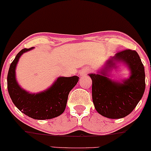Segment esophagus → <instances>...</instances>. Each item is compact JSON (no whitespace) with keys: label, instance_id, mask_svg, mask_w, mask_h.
<instances>
[{"label":"esophagus","instance_id":"esophagus-1","mask_svg":"<svg viewBox=\"0 0 151 151\" xmlns=\"http://www.w3.org/2000/svg\"><path fill=\"white\" fill-rule=\"evenodd\" d=\"M88 71L86 70H82L80 72V75H81V76H86L88 74Z\"/></svg>","mask_w":151,"mask_h":151}]
</instances>
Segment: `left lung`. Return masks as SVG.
I'll use <instances>...</instances> for the list:
<instances>
[{"label": "left lung", "instance_id": "1", "mask_svg": "<svg viewBox=\"0 0 151 151\" xmlns=\"http://www.w3.org/2000/svg\"><path fill=\"white\" fill-rule=\"evenodd\" d=\"M128 66L130 78L122 82L112 81L106 73L117 62ZM92 80V99L96 110L109 119H122L132 112L145 88V68L139 54L134 50L126 49L116 54L107 61L105 67L97 74H88Z\"/></svg>", "mask_w": 151, "mask_h": 151}]
</instances>
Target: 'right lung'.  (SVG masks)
I'll use <instances>...</instances> for the list:
<instances>
[{
	"mask_svg": "<svg viewBox=\"0 0 151 151\" xmlns=\"http://www.w3.org/2000/svg\"><path fill=\"white\" fill-rule=\"evenodd\" d=\"M32 49L20 51L11 64L7 76L8 91L15 106L26 116L38 120L51 119L65 111L68 94L79 78L76 76L59 77L50 88L37 94H30L22 89L16 80L15 69L22 54Z\"/></svg>",
	"mask_w": 151,
	"mask_h": 151,
	"instance_id": "obj_1",
	"label": "right lung"
}]
</instances>
